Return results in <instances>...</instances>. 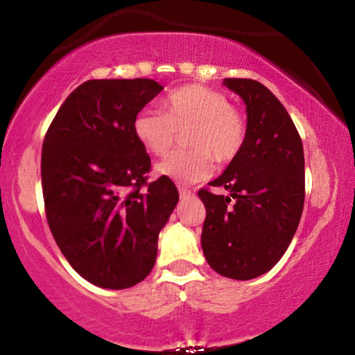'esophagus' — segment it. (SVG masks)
<instances>
[{"label":"esophagus","instance_id":"esophagus-1","mask_svg":"<svg viewBox=\"0 0 355 355\" xmlns=\"http://www.w3.org/2000/svg\"><path fill=\"white\" fill-rule=\"evenodd\" d=\"M179 196H181L182 199H184V197H191V196H194V192L189 191L187 187H179Z\"/></svg>","mask_w":355,"mask_h":355}]
</instances>
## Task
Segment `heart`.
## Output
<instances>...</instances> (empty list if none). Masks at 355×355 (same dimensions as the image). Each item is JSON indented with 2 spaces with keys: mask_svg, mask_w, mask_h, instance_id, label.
I'll list each match as a JSON object with an SVG mask.
<instances>
[{
  "mask_svg": "<svg viewBox=\"0 0 355 355\" xmlns=\"http://www.w3.org/2000/svg\"><path fill=\"white\" fill-rule=\"evenodd\" d=\"M186 132L187 150L174 151L156 166L159 176L181 184L204 181L214 159L227 164L241 153L248 135L243 112L220 91L202 85L178 87L163 99V114L140 110L133 119V133L150 153L166 155Z\"/></svg>",
  "mask_w": 355,
  "mask_h": 355,
  "instance_id": "1",
  "label": "heart"
}]
</instances>
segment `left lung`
<instances>
[{"label":"left lung","instance_id":"left-lung-1","mask_svg":"<svg viewBox=\"0 0 355 355\" xmlns=\"http://www.w3.org/2000/svg\"><path fill=\"white\" fill-rule=\"evenodd\" d=\"M241 96L248 135L241 153L210 182L228 196L199 191L207 215L202 250L225 277L250 280L277 264L295 234L305 202L302 138L282 103L259 81L225 78Z\"/></svg>","mask_w":355,"mask_h":355}]
</instances>
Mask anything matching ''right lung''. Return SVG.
I'll return each mask as SVG.
<instances>
[{
  "mask_svg": "<svg viewBox=\"0 0 355 355\" xmlns=\"http://www.w3.org/2000/svg\"><path fill=\"white\" fill-rule=\"evenodd\" d=\"M163 86L148 78L89 80L53 117L42 145L50 232L87 282L128 288L153 269L158 234L179 200L169 178L148 182L133 119Z\"/></svg>",
  "mask_w": 355,
  "mask_h": 355,
  "instance_id": "obj_1",
  "label": "right lung"
}]
</instances>
